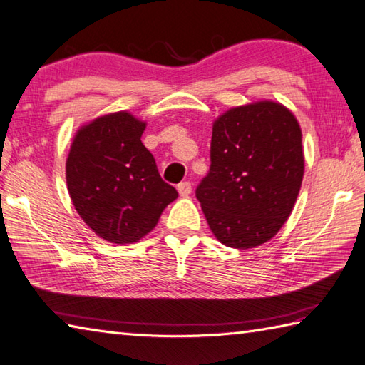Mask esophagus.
<instances>
[{
	"instance_id": "1",
	"label": "esophagus",
	"mask_w": 365,
	"mask_h": 365,
	"mask_svg": "<svg viewBox=\"0 0 365 365\" xmlns=\"http://www.w3.org/2000/svg\"><path fill=\"white\" fill-rule=\"evenodd\" d=\"M191 183L190 182H180L177 185V191H178V195H180L182 197H187V196H190L191 195Z\"/></svg>"
}]
</instances>
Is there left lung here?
<instances>
[{
	"mask_svg": "<svg viewBox=\"0 0 365 365\" xmlns=\"http://www.w3.org/2000/svg\"><path fill=\"white\" fill-rule=\"evenodd\" d=\"M212 165L196 197L222 245L250 250L289 220L304 175L301 127L273 100L234 106L213 122Z\"/></svg>",
	"mask_w": 365,
	"mask_h": 365,
	"instance_id": "8db88e82",
	"label": "left lung"
}]
</instances>
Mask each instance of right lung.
Returning a JSON list of instances; mask_svg holds the SVG:
<instances>
[{
    "mask_svg": "<svg viewBox=\"0 0 365 365\" xmlns=\"http://www.w3.org/2000/svg\"><path fill=\"white\" fill-rule=\"evenodd\" d=\"M145 125L128 111L98 115L76 130L68 150L66 180L75 210L110 243L139 242L178 196L141 141Z\"/></svg>",
    "mask_w": 365,
    "mask_h": 365,
    "instance_id": "add662e5",
    "label": "right lung"
}]
</instances>
